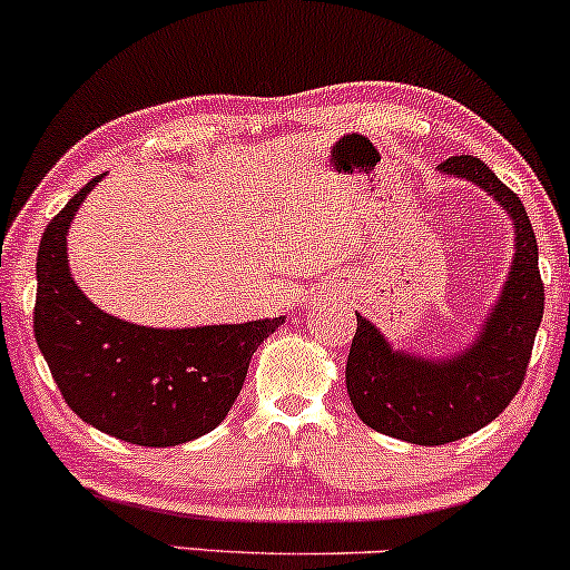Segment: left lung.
Masks as SVG:
<instances>
[{"label": "left lung", "instance_id": "obj_1", "mask_svg": "<svg viewBox=\"0 0 570 570\" xmlns=\"http://www.w3.org/2000/svg\"><path fill=\"white\" fill-rule=\"evenodd\" d=\"M440 168L472 179L514 219L517 254L499 305L472 348L442 364L394 353L367 318L356 316L345 367L351 404L370 429L429 448L463 440L509 407L525 381L544 316L539 246L522 200L474 155H455Z\"/></svg>", "mask_w": 570, "mask_h": 570}]
</instances>
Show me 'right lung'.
<instances>
[{
	"label": "right lung",
	"mask_w": 570,
	"mask_h": 570,
	"mask_svg": "<svg viewBox=\"0 0 570 570\" xmlns=\"http://www.w3.org/2000/svg\"><path fill=\"white\" fill-rule=\"evenodd\" d=\"M101 176L50 219L39 240L35 337L58 391L85 423L141 448H174L225 421L252 353L284 318L147 330L98 311L69 276L67 233Z\"/></svg>",
	"instance_id": "1"
}]
</instances>
